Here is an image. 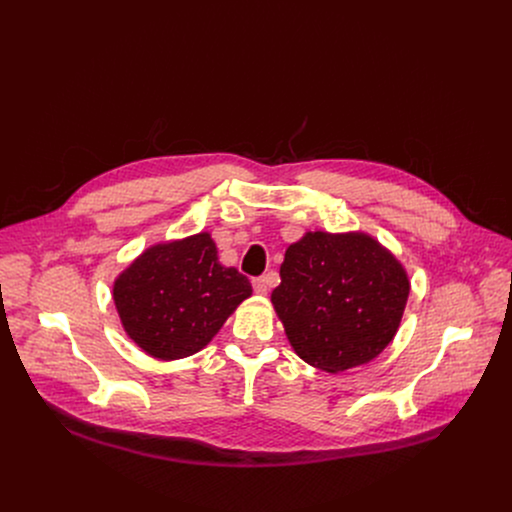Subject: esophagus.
<instances>
[{
	"instance_id": "obj_1",
	"label": "esophagus",
	"mask_w": 512,
	"mask_h": 512,
	"mask_svg": "<svg viewBox=\"0 0 512 512\" xmlns=\"http://www.w3.org/2000/svg\"><path fill=\"white\" fill-rule=\"evenodd\" d=\"M253 291H255L257 295H267V291H269L267 277H255V279H253Z\"/></svg>"
}]
</instances>
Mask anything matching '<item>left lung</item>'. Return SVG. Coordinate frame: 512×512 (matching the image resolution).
<instances>
[{"label":"left lung","mask_w":512,"mask_h":512,"mask_svg":"<svg viewBox=\"0 0 512 512\" xmlns=\"http://www.w3.org/2000/svg\"><path fill=\"white\" fill-rule=\"evenodd\" d=\"M408 295L406 269L370 235L308 231L285 251L271 301L295 352L338 374L392 342Z\"/></svg>","instance_id":"1"}]
</instances>
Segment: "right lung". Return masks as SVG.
I'll return each instance as SVG.
<instances>
[{"label": "right lung", "instance_id": "right-lung-1", "mask_svg": "<svg viewBox=\"0 0 512 512\" xmlns=\"http://www.w3.org/2000/svg\"><path fill=\"white\" fill-rule=\"evenodd\" d=\"M251 293L245 275L219 263L209 233L152 245L112 287L126 334L160 360L200 352Z\"/></svg>", "mask_w": 512, "mask_h": 512}]
</instances>
